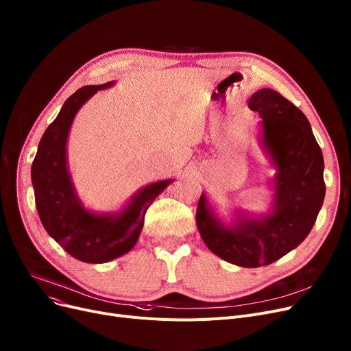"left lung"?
<instances>
[{"label":"left lung","instance_id":"8db88e82","mask_svg":"<svg viewBox=\"0 0 351 351\" xmlns=\"http://www.w3.org/2000/svg\"><path fill=\"white\" fill-rule=\"evenodd\" d=\"M249 108L262 119L261 146L276 169L271 205L261 215L236 209L228 223L202 193L196 225L220 259L259 267L279 261L310 233L326 195L324 160L308 119L279 92L259 89L250 97Z\"/></svg>","mask_w":351,"mask_h":351}]
</instances>
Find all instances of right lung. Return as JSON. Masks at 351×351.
Returning a JSON list of instances; mask_svg holds the SVG:
<instances>
[{"mask_svg": "<svg viewBox=\"0 0 351 351\" xmlns=\"http://www.w3.org/2000/svg\"><path fill=\"white\" fill-rule=\"evenodd\" d=\"M112 85L114 81L82 86L65 101L44 132L31 168L43 226L65 252L85 263H106L131 250L142 232L146 209L173 182L165 179L146 185L118 212L98 213L84 206L68 169L69 129L82 105Z\"/></svg>", "mask_w": 351, "mask_h": 351, "instance_id": "obj_1", "label": "right lung"}]
</instances>
